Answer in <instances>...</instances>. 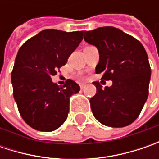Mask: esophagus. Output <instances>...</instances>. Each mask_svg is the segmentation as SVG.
<instances>
[{"instance_id":"1","label":"esophagus","mask_w":159,"mask_h":159,"mask_svg":"<svg viewBox=\"0 0 159 159\" xmlns=\"http://www.w3.org/2000/svg\"><path fill=\"white\" fill-rule=\"evenodd\" d=\"M85 88H86V85H85V84H80V89H81V90H83Z\"/></svg>"}]
</instances>
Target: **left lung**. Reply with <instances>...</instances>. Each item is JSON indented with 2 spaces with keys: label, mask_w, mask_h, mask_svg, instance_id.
<instances>
[{
  "label": "left lung",
  "mask_w": 159,
  "mask_h": 159,
  "mask_svg": "<svg viewBox=\"0 0 159 159\" xmlns=\"http://www.w3.org/2000/svg\"><path fill=\"white\" fill-rule=\"evenodd\" d=\"M84 34V40L99 50L95 72H102V80H112V86L104 89L98 81L93 82L96 94L90 99L92 112L107 126L130 125L149 95L151 70L145 48L135 38L112 26Z\"/></svg>",
  "instance_id": "1"
}]
</instances>
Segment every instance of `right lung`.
Returning <instances> with one entry per match:
<instances>
[{
    "label": "right lung",
    "instance_id": "right-lung-1",
    "mask_svg": "<svg viewBox=\"0 0 159 159\" xmlns=\"http://www.w3.org/2000/svg\"><path fill=\"white\" fill-rule=\"evenodd\" d=\"M83 33L46 29L26 40L17 52L11 72L13 95L23 119L35 130L54 131L67 119L70 97L79 93L80 86L67 80L59 87L51 76L67 63Z\"/></svg>",
    "mask_w": 159,
    "mask_h": 159
}]
</instances>
